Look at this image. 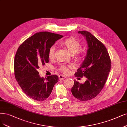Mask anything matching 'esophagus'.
Instances as JSON below:
<instances>
[{
	"mask_svg": "<svg viewBox=\"0 0 127 127\" xmlns=\"http://www.w3.org/2000/svg\"><path fill=\"white\" fill-rule=\"evenodd\" d=\"M66 77L64 75H61L59 76V80H63V79L66 78Z\"/></svg>",
	"mask_w": 127,
	"mask_h": 127,
	"instance_id": "1",
	"label": "esophagus"
}]
</instances>
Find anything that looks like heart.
Segmentation results:
<instances>
[{"label": "heart", "mask_w": 127, "mask_h": 127, "mask_svg": "<svg viewBox=\"0 0 127 127\" xmlns=\"http://www.w3.org/2000/svg\"><path fill=\"white\" fill-rule=\"evenodd\" d=\"M63 44L66 47L69 52L72 54L74 55L81 49V45L79 43V42L74 39H68L66 40H65L63 42ZM55 45H52L50 46L48 50V56L50 60H52L54 58V54H55ZM81 55L78 54L77 57L81 58ZM70 66H66V65L62 64L59 67V69L60 71L64 74H67L69 72V68Z\"/></svg>", "instance_id": "1"}]
</instances>
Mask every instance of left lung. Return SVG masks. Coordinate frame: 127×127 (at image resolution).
Segmentation results:
<instances>
[{
	"label": "left lung",
	"instance_id": "left-lung-1",
	"mask_svg": "<svg viewBox=\"0 0 127 127\" xmlns=\"http://www.w3.org/2000/svg\"><path fill=\"white\" fill-rule=\"evenodd\" d=\"M78 33L86 37L88 49L75 76H85L87 80L84 84L74 80L71 92L77 99L86 101L96 97L104 88L110 71L111 60L105 46L95 36L86 31Z\"/></svg>",
	"mask_w": 127,
	"mask_h": 127
}]
</instances>
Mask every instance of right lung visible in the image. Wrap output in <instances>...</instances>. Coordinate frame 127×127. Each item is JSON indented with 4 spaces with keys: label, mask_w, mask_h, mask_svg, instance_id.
Wrapping results in <instances>:
<instances>
[{
    "label": "right lung",
    "mask_w": 127,
    "mask_h": 127,
    "mask_svg": "<svg viewBox=\"0 0 127 127\" xmlns=\"http://www.w3.org/2000/svg\"><path fill=\"white\" fill-rule=\"evenodd\" d=\"M63 35L49 32L36 33L19 47L14 60L15 78L22 91L32 99L42 101L50 95L59 77H41L37 69L49 62L48 50Z\"/></svg>",
    "instance_id": "add662e5"
}]
</instances>
